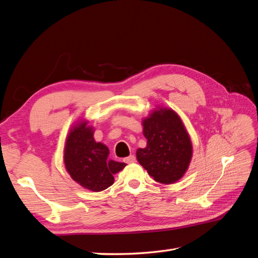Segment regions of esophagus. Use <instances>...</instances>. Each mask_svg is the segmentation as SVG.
<instances>
[{
  "label": "esophagus",
  "mask_w": 258,
  "mask_h": 258,
  "mask_svg": "<svg viewBox=\"0 0 258 258\" xmlns=\"http://www.w3.org/2000/svg\"><path fill=\"white\" fill-rule=\"evenodd\" d=\"M123 161H124V162H127V163L135 162V161H136V157H135V155H130V156H128V157H126V158L123 159Z\"/></svg>",
  "instance_id": "esophagus-1"
}]
</instances>
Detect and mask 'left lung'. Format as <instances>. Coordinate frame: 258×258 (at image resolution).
<instances>
[{"label": "left lung", "instance_id": "1", "mask_svg": "<svg viewBox=\"0 0 258 258\" xmlns=\"http://www.w3.org/2000/svg\"><path fill=\"white\" fill-rule=\"evenodd\" d=\"M145 148L137 151L138 161L156 182H177L189 166L192 155L190 138L179 116L170 108L155 110L143 119Z\"/></svg>", "mask_w": 258, "mask_h": 258}]
</instances>
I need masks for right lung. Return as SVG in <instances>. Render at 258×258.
I'll use <instances>...</instances> for the list:
<instances>
[{
  "label": "right lung",
  "instance_id": "right-lung-1",
  "mask_svg": "<svg viewBox=\"0 0 258 258\" xmlns=\"http://www.w3.org/2000/svg\"><path fill=\"white\" fill-rule=\"evenodd\" d=\"M110 151L93 139V128L87 121H81L70 130L64 147V163L69 174L92 191L106 189L114 183V174L118 173L126 163L108 157Z\"/></svg>",
  "mask_w": 258,
  "mask_h": 258
}]
</instances>
